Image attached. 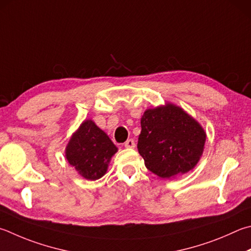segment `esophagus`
Segmentation results:
<instances>
[{"instance_id": "34e87169", "label": "esophagus", "mask_w": 251, "mask_h": 251, "mask_svg": "<svg viewBox=\"0 0 251 251\" xmlns=\"http://www.w3.org/2000/svg\"><path fill=\"white\" fill-rule=\"evenodd\" d=\"M135 140L134 139H127L126 141H125V144H124V146H125V148H135Z\"/></svg>"}]
</instances>
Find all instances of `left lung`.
<instances>
[{
	"label": "left lung",
	"instance_id": "left-lung-1",
	"mask_svg": "<svg viewBox=\"0 0 251 251\" xmlns=\"http://www.w3.org/2000/svg\"><path fill=\"white\" fill-rule=\"evenodd\" d=\"M140 124L137 148L149 171L169 179L193 169L206 139L194 118L182 108L167 104L146 111Z\"/></svg>",
	"mask_w": 251,
	"mask_h": 251
}]
</instances>
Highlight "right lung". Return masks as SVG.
Returning <instances> with one entry per match:
<instances>
[{"instance_id": "right-lung-1", "label": "right lung", "mask_w": 251, "mask_h": 251, "mask_svg": "<svg viewBox=\"0 0 251 251\" xmlns=\"http://www.w3.org/2000/svg\"><path fill=\"white\" fill-rule=\"evenodd\" d=\"M116 146L92 121L82 123L66 150L67 160L80 175L89 180L100 179L107 170Z\"/></svg>"}]
</instances>
